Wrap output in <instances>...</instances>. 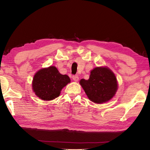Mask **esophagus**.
<instances>
[{
	"label": "esophagus",
	"mask_w": 150,
	"mask_h": 150,
	"mask_svg": "<svg viewBox=\"0 0 150 150\" xmlns=\"http://www.w3.org/2000/svg\"><path fill=\"white\" fill-rule=\"evenodd\" d=\"M72 79H73V80L75 81H78L79 78L77 75H74L73 76H72Z\"/></svg>",
	"instance_id": "obj_1"
}]
</instances>
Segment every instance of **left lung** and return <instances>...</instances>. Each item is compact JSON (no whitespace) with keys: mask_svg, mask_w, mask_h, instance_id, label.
<instances>
[{"mask_svg":"<svg viewBox=\"0 0 150 150\" xmlns=\"http://www.w3.org/2000/svg\"><path fill=\"white\" fill-rule=\"evenodd\" d=\"M80 84L90 100L97 104L109 101L114 96L118 88L114 74L106 67L92 70L89 79H81Z\"/></svg>","mask_w":150,"mask_h":150,"instance_id":"1","label":"left lung"}]
</instances>
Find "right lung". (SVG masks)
<instances>
[{
  "mask_svg": "<svg viewBox=\"0 0 150 150\" xmlns=\"http://www.w3.org/2000/svg\"><path fill=\"white\" fill-rule=\"evenodd\" d=\"M70 82L67 75L59 73L54 66L38 71L32 82L35 95L44 101H51L57 98L62 88Z\"/></svg>",
  "mask_w": 150,
  "mask_h": 150,
  "instance_id": "right-lung-1",
  "label": "right lung"
}]
</instances>
